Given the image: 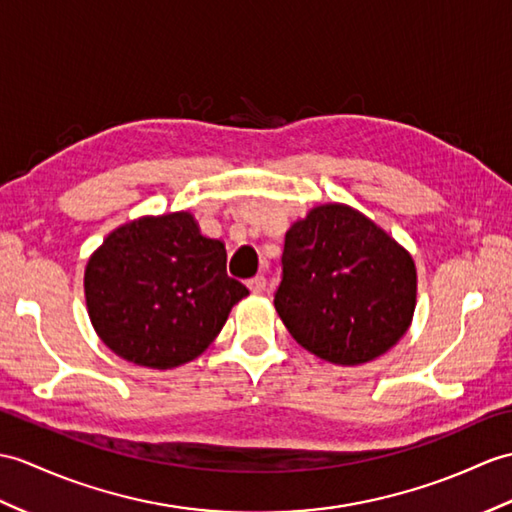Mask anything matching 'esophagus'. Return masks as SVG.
Listing matches in <instances>:
<instances>
[{
    "label": "esophagus",
    "instance_id": "1",
    "mask_svg": "<svg viewBox=\"0 0 512 512\" xmlns=\"http://www.w3.org/2000/svg\"><path fill=\"white\" fill-rule=\"evenodd\" d=\"M248 290L251 292H255V294H261V292H266V277L264 275H257V277H253V279H248Z\"/></svg>",
    "mask_w": 512,
    "mask_h": 512
}]
</instances>
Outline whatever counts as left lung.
<instances>
[{"label":"left lung","instance_id":"1","mask_svg":"<svg viewBox=\"0 0 512 512\" xmlns=\"http://www.w3.org/2000/svg\"><path fill=\"white\" fill-rule=\"evenodd\" d=\"M281 268L277 312L292 338L320 360H375L410 327L414 261L360 211L312 209L285 233Z\"/></svg>","mask_w":512,"mask_h":512}]
</instances>
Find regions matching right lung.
Returning <instances> with one entry per match:
<instances>
[{
  "mask_svg": "<svg viewBox=\"0 0 512 512\" xmlns=\"http://www.w3.org/2000/svg\"><path fill=\"white\" fill-rule=\"evenodd\" d=\"M248 290L192 213L139 218L106 237L85 270L89 318L120 358L174 368L205 351Z\"/></svg>",
  "mask_w": 512,
  "mask_h": 512,
  "instance_id": "obj_1",
  "label": "right lung"
}]
</instances>
